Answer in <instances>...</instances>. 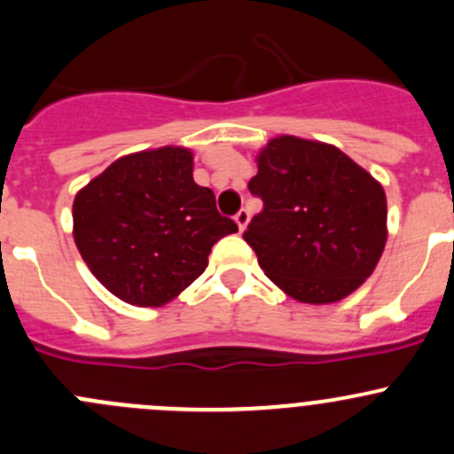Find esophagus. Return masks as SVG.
Here are the masks:
<instances>
[{
    "label": "esophagus",
    "mask_w": 454,
    "mask_h": 454,
    "mask_svg": "<svg viewBox=\"0 0 454 454\" xmlns=\"http://www.w3.org/2000/svg\"><path fill=\"white\" fill-rule=\"evenodd\" d=\"M235 222H237V226H239V231H244V228L248 226V222H250V213H248V210L241 208L239 213L235 215Z\"/></svg>",
    "instance_id": "1"
}]
</instances>
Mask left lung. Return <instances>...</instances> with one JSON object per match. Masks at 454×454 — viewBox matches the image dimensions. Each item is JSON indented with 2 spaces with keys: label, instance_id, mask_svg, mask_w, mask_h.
<instances>
[{
  "label": "left lung",
  "instance_id": "1",
  "mask_svg": "<svg viewBox=\"0 0 454 454\" xmlns=\"http://www.w3.org/2000/svg\"><path fill=\"white\" fill-rule=\"evenodd\" d=\"M250 193L263 210L244 239L265 277L301 303H333L371 277L387 244V195L323 142L278 136L256 158Z\"/></svg>",
  "mask_w": 454,
  "mask_h": 454
}]
</instances>
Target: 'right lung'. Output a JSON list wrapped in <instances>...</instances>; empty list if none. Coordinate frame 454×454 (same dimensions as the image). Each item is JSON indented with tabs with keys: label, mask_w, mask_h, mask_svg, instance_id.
I'll return each mask as SVG.
<instances>
[{
	"label": "right lung",
	"mask_w": 454,
	"mask_h": 454,
	"mask_svg": "<svg viewBox=\"0 0 454 454\" xmlns=\"http://www.w3.org/2000/svg\"><path fill=\"white\" fill-rule=\"evenodd\" d=\"M74 241L96 278L121 301L160 308L208 265L210 248L237 232L213 191L195 184L182 146L125 155L74 200Z\"/></svg>",
	"instance_id": "add662e5"
}]
</instances>
